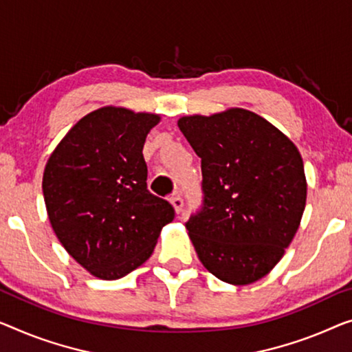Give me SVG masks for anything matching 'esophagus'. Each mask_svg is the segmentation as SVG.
Wrapping results in <instances>:
<instances>
[{"label": "esophagus", "instance_id": "34e87169", "mask_svg": "<svg viewBox=\"0 0 352 352\" xmlns=\"http://www.w3.org/2000/svg\"><path fill=\"white\" fill-rule=\"evenodd\" d=\"M170 202H172V206H174L175 212L180 213L182 208H183V199H182L180 194H174V196H172V199H170Z\"/></svg>", "mask_w": 352, "mask_h": 352}]
</instances>
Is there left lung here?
I'll return each mask as SVG.
<instances>
[{"mask_svg":"<svg viewBox=\"0 0 352 352\" xmlns=\"http://www.w3.org/2000/svg\"><path fill=\"white\" fill-rule=\"evenodd\" d=\"M178 128L201 158L204 204L186 223L199 259L229 285L261 280L283 258L305 210L297 146L239 107L182 117Z\"/></svg>","mask_w":352,"mask_h":352,"instance_id":"left-lung-1","label":"left lung"}]
</instances>
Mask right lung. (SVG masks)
Returning a JSON list of instances; mask_svg holds the SVG:
<instances>
[{"label":"right lung","mask_w":352,"mask_h":352,"mask_svg":"<svg viewBox=\"0 0 352 352\" xmlns=\"http://www.w3.org/2000/svg\"><path fill=\"white\" fill-rule=\"evenodd\" d=\"M156 113L93 110L72 126L45 164L42 192L52 229L83 269L118 280L153 253L174 207L146 190L142 155Z\"/></svg>","instance_id":"1"}]
</instances>
